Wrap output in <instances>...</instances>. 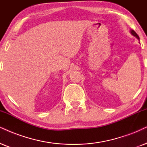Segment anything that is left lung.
Here are the masks:
<instances>
[{
  "label": "left lung",
  "mask_w": 147,
  "mask_h": 147,
  "mask_svg": "<svg viewBox=\"0 0 147 147\" xmlns=\"http://www.w3.org/2000/svg\"><path fill=\"white\" fill-rule=\"evenodd\" d=\"M131 34H132L134 35V36L136 37V38H138V39H139V36H138V35L136 34V32L134 30H131Z\"/></svg>",
  "instance_id": "1"
}]
</instances>
